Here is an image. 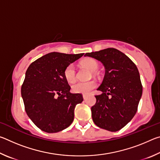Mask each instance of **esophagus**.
Returning <instances> with one entry per match:
<instances>
[{"mask_svg":"<svg viewBox=\"0 0 160 160\" xmlns=\"http://www.w3.org/2000/svg\"><path fill=\"white\" fill-rule=\"evenodd\" d=\"M87 97H88V95H87V94H82V97H83L84 99H85L87 98Z\"/></svg>","mask_w":160,"mask_h":160,"instance_id":"obj_1","label":"esophagus"}]
</instances>
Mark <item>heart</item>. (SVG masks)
<instances>
[{"mask_svg":"<svg viewBox=\"0 0 160 160\" xmlns=\"http://www.w3.org/2000/svg\"><path fill=\"white\" fill-rule=\"evenodd\" d=\"M83 66L88 68L92 71H95L99 68V63L96 60L92 58H87L81 62ZM64 77L68 82H72L76 78V70L74 64H69L64 70ZM97 82L94 80L88 81V82H77L72 85V90L75 93L88 94L95 88Z\"/></svg>","mask_w":160,"mask_h":160,"instance_id":"obj_1","label":"heart"}]
</instances>
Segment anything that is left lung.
<instances>
[{
  "label": "left lung",
  "instance_id": "left-lung-1",
  "mask_svg": "<svg viewBox=\"0 0 160 160\" xmlns=\"http://www.w3.org/2000/svg\"><path fill=\"white\" fill-rule=\"evenodd\" d=\"M102 62L105 75L92 107V117L99 128L115 132L123 128L137 112L142 93V86L135 64L123 53L108 48L87 53Z\"/></svg>",
  "mask_w": 160,
  "mask_h": 160
}]
</instances>
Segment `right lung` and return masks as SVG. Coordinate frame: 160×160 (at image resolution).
I'll use <instances>...</instances> for the list:
<instances>
[{
  "label": "right lung",
  "mask_w": 160,
  "mask_h": 160,
  "mask_svg": "<svg viewBox=\"0 0 160 160\" xmlns=\"http://www.w3.org/2000/svg\"><path fill=\"white\" fill-rule=\"evenodd\" d=\"M84 53L51 52L32 63L21 88L27 114L42 131L57 132L68 127L74 110L83 101L82 94L70 92L63 72Z\"/></svg>",
  "instance_id": "add662e5"
}]
</instances>
